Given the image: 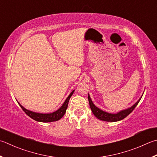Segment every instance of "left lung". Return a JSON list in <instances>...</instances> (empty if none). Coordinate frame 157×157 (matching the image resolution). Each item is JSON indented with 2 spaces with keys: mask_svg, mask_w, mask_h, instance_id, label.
<instances>
[{
  "mask_svg": "<svg viewBox=\"0 0 157 157\" xmlns=\"http://www.w3.org/2000/svg\"><path fill=\"white\" fill-rule=\"evenodd\" d=\"M142 96H141L140 98L133 105L131 106V107L124 109V110L117 112L116 113H108V112L102 111V109L97 107V106L93 103L92 100H91L90 98V94H88V100H89V103H90V106L91 109V111H92L93 114L95 115L98 119L102 121H106V122H117V121L122 120L124 119V118H125L126 116H128V115L134 110V109L138 105L139 102L140 101Z\"/></svg>",
  "mask_w": 157,
  "mask_h": 157,
  "instance_id": "1",
  "label": "left lung"
}]
</instances>
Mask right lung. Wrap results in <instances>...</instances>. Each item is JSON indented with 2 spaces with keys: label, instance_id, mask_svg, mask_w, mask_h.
I'll use <instances>...</instances> for the list:
<instances>
[{
  "label": "right lung",
  "instance_id": "add662e5",
  "mask_svg": "<svg viewBox=\"0 0 157 157\" xmlns=\"http://www.w3.org/2000/svg\"><path fill=\"white\" fill-rule=\"evenodd\" d=\"M75 90H73L72 92L70 94V95L67 96V98L65 100L63 104L61 105V107L57 109L56 111L52 112V113H37V112H34L28 109H25L23 106H22L20 103L17 102L20 107L22 109V110L25 112V113L29 115V117H31L32 119L37 121V122H55V121L59 120L63 116L64 114L66 113V109L67 108V105H68V102L71 96H72Z\"/></svg>",
  "mask_w": 157,
  "mask_h": 157
}]
</instances>
